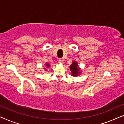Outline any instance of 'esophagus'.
I'll use <instances>...</instances> for the list:
<instances>
[{
  "label": "esophagus",
  "mask_w": 124,
  "mask_h": 124,
  "mask_svg": "<svg viewBox=\"0 0 124 124\" xmlns=\"http://www.w3.org/2000/svg\"><path fill=\"white\" fill-rule=\"evenodd\" d=\"M58 62L60 64H64V60L62 59H59L58 60Z\"/></svg>",
  "instance_id": "esophagus-1"
}]
</instances>
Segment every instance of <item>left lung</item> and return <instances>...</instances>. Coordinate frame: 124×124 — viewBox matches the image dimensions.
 Wrapping results in <instances>:
<instances>
[{
	"instance_id": "1",
	"label": "left lung",
	"mask_w": 124,
	"mask_h": 124,
	"mask_svg": "<svg viewBox=\"0 0 124 124\" xmlns=\"http://www.w3.org/2000/svg\"><path fill=\"white\" fill-rule=\"evenodd\" d=\"M69 68L72 73V76L77 77L81 73V70L78 67V64L77 62H75V61L73 62L72 64L69 66Z\"/></svg>"
}]
</instances>
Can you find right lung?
Returning a JSON list of instances; mask_svg holds the SVG:
<instances>
[{
  "label": "right lung",
  "instance_id": "add662e5",
  "mask_svg": "<svg viewBox=\"0 0 124 124\" xmlns=\"http://www.w3.org/2000/svg\"><path fill=\"white\" fill-rule=\"evenodd\" d=\"M45 65H46V68H49V67H50V64H49V63H46ZM43 69H45V70H46V69H46L45 68H43Z\"/></svg>",
  "mask_w": 124,
  "mask_h": 124
}]
</instances>
